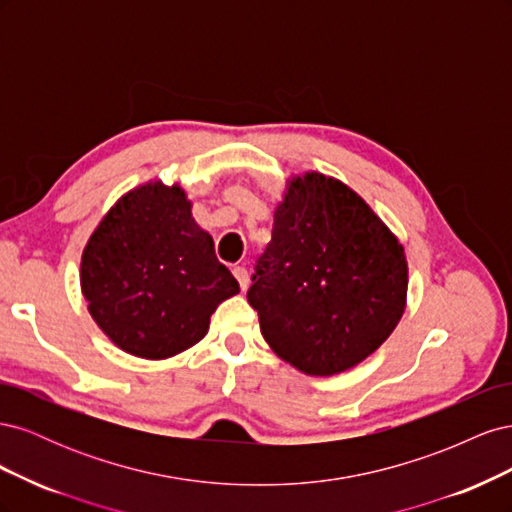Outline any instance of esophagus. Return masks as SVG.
Listing matches in <instances>:
<instances>
[{"label": "esophagus", "mask_w": 512, "mask_h": 512, "mask_svg": "<svg viewBox=\"0 0 512 512\" xmlns=\"http://www.w3.org/2000/svg\"><path fill=\"white\" fill-rule=\"evenodd\" d=\"M232 275L237 277L241 290H245L247 288V269L245 267H232Z\"/></svg>", "instance_id": "obj_1"}]
</instances>
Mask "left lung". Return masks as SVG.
I'll list each match as a JSON object with an SVG mask.
<instances>
[{
    "instance_id": "8db88e82",
    "label": "left lung",
    "mask_w": 512,
    "mask_h": 512,
    "mask_svg": "<svg viewBox=\"0 0 512 512\" xmlns=\"http://www.w3.org/2000/svg\"><path fill=\"white\" fill-rule=\"evenodd\" d=\"M247 301L271 350L307 376H333L376 352L404 316V245L346 183L292 177L273 213Z\"/></svg>"
}]
</instances>
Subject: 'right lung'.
<instances>
[{
    "label": "right lung",
    "instance_id": "1",
    "mask_svg": "<svg viewBox=\"0 0 512 512\" xmlns=\"http://www.w3.org/2000/svg\"><path fill=\"white\" fill-rule=\"evenodd\" d=\"M81 290L117 348L160 361L198 344L239 282L192 218L181 185L149 181L123 194L91 232Z\"/></svg>",
    "mask_w": 512,
    "mask_h": 512
}]
</instances>
